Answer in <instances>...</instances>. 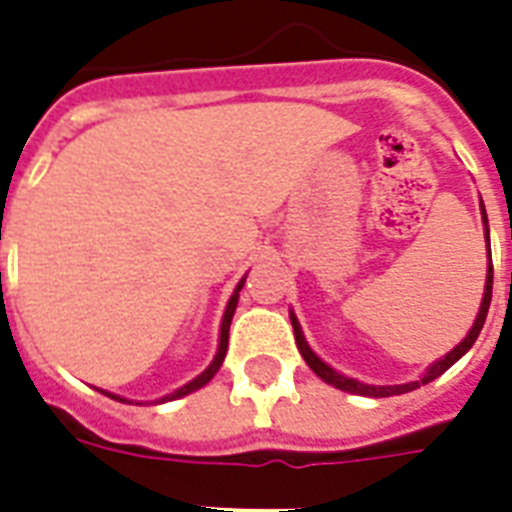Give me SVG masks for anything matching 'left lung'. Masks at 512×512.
<instances>
[{"label":"left lung","mask_w":512,"mask_h":512,"mask_svg":"<svg viewBox=\"0 0 512 512\" xmlns=\"http://www.w3.org/2000/svg\"><path fill=\"white\" fill-rule=\"evenodd\" d=\"M484 207V204H481ZM484 223L489 225V220H486V209H484ZM486 241H489V228H486ZM492 260H489V273H486V292H484V300H481V311H478L476 316V324H473V329L468 332V337L457 345V348L452 350V353H446L441 361H436V364L430 366L428 374L422 377V380L417 382H406V385H364V382L358 380H350V377H345V374L335 372L332 366H327L324 361H321L316 353H313L311 348H308V342H305L303 332H300V324H297V319L292 316V329H295V340H297V348H300V353H303L305 364L311 366L313 372L319 374L321 380L329 382V385H335V388L340 390H348V393H358V396H372V398H385V396H398V393H409V390L420 388V385H425V382L436 380V377H441V374L449 369V366L457 361V358H462L465 353H468L470 348H473V342L478 340V335H481V329H484V321H486V313H489V303H492Z\"/></svg>","instance_id":"8db88e82"}]
</instances>
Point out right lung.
Wrapping results in <instances>:
<instances>
[{
  "mask_svg": "<svg viewBox=\"0 0 512 512\" xmlns=\"http://www.w3.org/2000/svg\"><path fill=\"white\" fill-rule=\"evenodd\" d=\"M241 287H244V279L239 281V287H236V292H233L231 300H228V308H225L223 327H220V348H217L215 361H212V364H209L207 369H204V372H201L199 377H196V380H191V382H188V385H183V388L175 390V393H172V396H167V398L188 396V393H193V390H199L201 385H207V382L212 380V377H215V372H217V369H220V364H223L225 350H228V329H231V319H233V311H236V303H239V292H241ZM108 396H111V393H108ZM111 398H119V396H111ZM119 401H124V398H119ZM162 401H164V398H162Z\"/></svg>",
  "mask_w": 512,
  "mask_h": 512,
  "instance_id": "add662e5",
  "label": "right lung"
}]
</instances>
